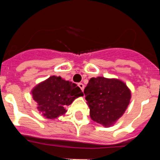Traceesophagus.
Here are the masks:
<instances>
[{
  "instance_id": "esophagus-1",
  "label": "esophagus",
  "mask_w": 160,
  "mask_h": 160,
  "mask_svg": "<svg viewBox=\"0 0 160 160\" xmlns=\"http://www.w3.org/2000/svg\"><path fill=\"white\" fill-rule=\"evenodd\" d=\"M78 87H80V89H81V90H82V91H83V90H84V85H83L82 83H81V82L78 83Z\"/></svg>"
}]
</instances>
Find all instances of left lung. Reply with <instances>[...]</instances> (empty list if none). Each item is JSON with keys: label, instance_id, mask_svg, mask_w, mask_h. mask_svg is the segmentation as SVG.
Wrapping results in <instances>:
<instances>
[{"label": "left lung", "instance_id": "obj_1", "mask_svg": "<svg viewBox=\"0 0 160 160\" xmlns=\"http://www.w3.org/2000/svg\"><path fill=\"white\" fill-rule=\"evenodd\" d=\"M91 119L104 127L114 124L129 105L131 91L115 78H91L84 90Z\"/></svg>", "mask_w": 160, "mask_h": 160}]
</instances>
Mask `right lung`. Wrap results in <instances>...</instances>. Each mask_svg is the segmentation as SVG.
Returning <instances> with one entry per match:
<instances>
[{
  "mask_svg": "<svg viewBox=\"0 0 160 160\" xmlns=\"http://www.w3.org/2000/svg\"><path fill=\"white\" fill-rule=\"evenodd\" d=\"M32 94L38 103V111L46 118L53 119L64 114L65 108L83 93L75 83L51 76L32 89Z\"/></svg>",
  "mask_w": 160,
  "mask_h": 160,
  "instance_id": "1",
  "label": "right lung"
}]
</instances>
